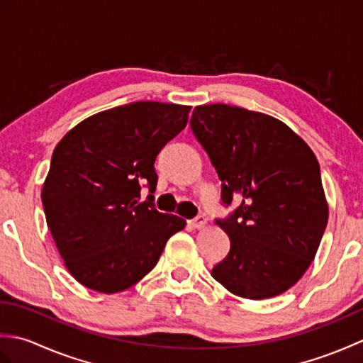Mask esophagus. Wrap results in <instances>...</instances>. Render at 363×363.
<instances>
[{"mask_svg": "<svg viewBox=\"0 0 363 363\" xmlns=\"http://www.w3.org/2000/svg\"><path fill=\"white\" fill-rule=\"evenodd\" d=\"M190 225L194 226L195 229H201V228H204L207 225V220L203 217V215H199V217L190 220Z\"/></svg>", "mask_w": 363, "mask_h": 363, "instance_id": "obj_1", "label": "esophagus"}]
</instances>
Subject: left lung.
<instances>
[{
    "mask_svg": "<svg viewBox=\"0 0 363 363\" xmlns=\"http://www.w3.org/2000/svg\"><path fill=\"white\" fill-rule=\"evenodd\" d=\"M190 126L217 169L223 203L240 201L218 221L230 251L212 277L246 299L287 291L311 267L329 217L311 146L281 120L237 106H196Z\"/></svg>",
    "mask_w": 363,
    "mask_h": 363,
    "instance_id": "8db88e82",
    "label": "left lung"
}]
</instances>
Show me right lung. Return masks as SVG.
<instances>
[{"label": "right lung", "instance_id": "obj_1", "mask_svg": "<svg viewBox=\"0 0 363 363\" xmlns=\"http://www.w3.org/2000/svg\"><path fill=\"white\" fill-rule=\"evenodd\" d=\"M190 106L138 101L98 112L52 151L42 203L52 240L84 287L118 293L156 267L168 238L186 228L160 213L154 194L159 151L187 126Z\"/></svg>", "mask_w": 363, "mask_h": 363}]
</instances>
